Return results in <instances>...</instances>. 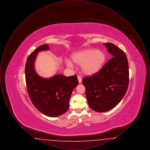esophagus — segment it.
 <instances>
[{"label": "esophagus", "mask_w": 150, "mask_h": 150, "mask_svg": "<svg viewBox=\"0 0 150 150\" xmlns=\"http://www.w3.org/2000/svg\"><path fill=\"white\" fill-rule=\"evenodd\" d=\"M78 79L79 83H81L82 82V79L80 76H79V75L78 76Z\"/></svg>", "instance_id": "obj_1"}]
</instances>
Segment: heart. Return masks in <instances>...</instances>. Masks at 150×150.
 Listing matches in <instances>:
<instances>
[{"label": "heart", "mask_w": 150, "mask_h": 150, "mask_svg": "<svg viewBox=\"0 0 150 150\" xmlns=\"http://www.w3.org/2000/svg\"><path fill=\"white\" fill-rule=\"evenodd\" d=\"M71 59L74 64L81 66L83 74L91 75L98 72L102 68L106 62V56L101 50L87 49L73 53ZM72 62L70 59L66 61L67 65L71 67L73 66Z\"/></svg>", "instance_id": "obj_1"}]
</instances>
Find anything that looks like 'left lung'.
I'll return each instance as SVG.
<instances>
[{
    "mask_svg": "<svg viewBox=\"0 0 150 150\" xmlns=\"http://www.w3.org/2000/svg\"><path fill=\"white\" fill-rule=\"evenodd\" d=\"M113 56L100 71L83 79L88 105L103 112L114 108L123 98L128 87V61L125 53L111 43H103Z\"/></svg>",
    "mask_w": 150,
    "mask_h": 150,
    "instance_id": "1",
    "label": "left lung"
}]
</instances>
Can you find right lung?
<instances>
[{"label":"right lung","mask_w":150,"mask_h":150,"mask_svg":"<svg viewBox=\"0 0 150 150\" xmlns=\"http://www.w3.org/2000/svg\"><path fill=\"white\" fill-rule=\"evenodd\" d=\"M49 50V45L44 44L30 54L25 65V78L29 97L34 106L43 114L57 117L68 110L72 92L79 82L76 75L66 77L58 74L44 78L36 73L34 63L38 53Z\"/></svg>","instance_id":"obj_1"}]
</instances>
